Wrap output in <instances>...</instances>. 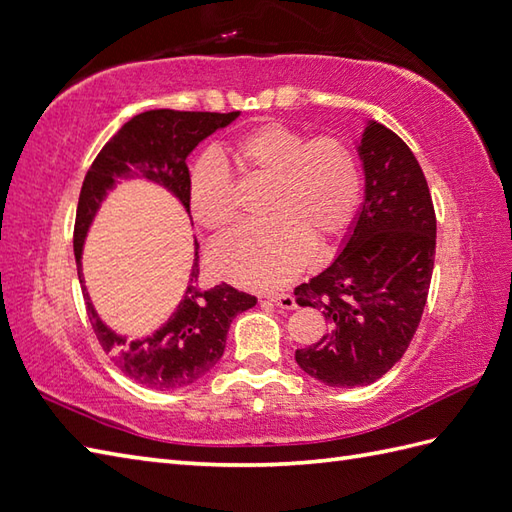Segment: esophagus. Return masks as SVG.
I'll list each match as a JSON object with an SVG mask.
<instances>
[{"instance_id": "34e87169", "label": "esophagus", "mask_w": 512, "mask_h": 512, "mask_svg": "<svg viewBox=\"0 0 512 512\" xmlns=\"http://www.w3.org/2000/svg\"><path fill=\"white\" fill-rule=\"evenodd\" d=\"M266 299L270 303H275L277 307H281V310H294V307H296V301H294L292 294H268Z\"/></svg>"}]
</instances>
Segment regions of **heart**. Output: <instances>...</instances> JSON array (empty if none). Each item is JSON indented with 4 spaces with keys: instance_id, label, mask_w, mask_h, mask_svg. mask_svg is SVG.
<instances>
[{
    "instance_id": "b5f03b06",
    "label": "heart",
    "mask_w": 512,
    "mask_h": 512,
    "mask_svg": "<svg viewBox=\"0 0 512 512\" xmlns=\"http://www.w3.org/2000/svg\"><path fill=\"white\" fill-rule=\"evenodd\" d=\"M227 152L244 174L270 181V220L220 240L211 251V268L242 288H281L307 266L314 240L327 244L351 227L362 194L358 157L347 141H307L279 122L248 130ZM233 194V181L220 161L205 157L189 172V211L200 227L227 229L235 216Z\"/></svg>"
}]
</instances>
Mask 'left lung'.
<instances>
[{
    "label": "left lung",
    "instance_id": "left-lung-1",
    "mask_svg": "<svg viewBox=\"0 0 512 512\" xmlns=\"http://www.w3.org/2000/svg\"><path fill=\"white\" fill-rule=\"evenodd\" d=\"M364 202L340 255L294 290L329 331L296 349L303 371L327 386L377 382L406 353L430 290L436 213L421 165L399 135L368 120L358 141Z\"/></svg>",
    "mask_w": 512,
    "mask_h": 512
}]
</instances>
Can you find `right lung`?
Masks as SVG:
<instances>
[{
    "instance_id": "obj_1",
    "label": "right lung",
    "mask_w": 512,
    "mask_h": 512,
    "mask_svg": "<svg viewBox=\"0 0 512 512\" xmlns=\"http://www.w3.org/2000/svg\"><path fill=\"white\" fill-rule=\"evenodd\" d=\"M237 117L240 111L200 113L157 109L139 113L117 130L109 144H104L82 183L76 209L74 255L89 323L113 364L146 388L176 390L207 375L222 358L233 318L251 310L257 299L231 288L229 283L202 290L198 285V242H194V264L183 301L176 305L168 323L152 336L126 338L106 327L95 312L82 281V246L104 198L113 192L115 185L128 178H144L168 189L189 213L187 157L202 139L229 126Z\"/></svg>"
}]
</instances>
